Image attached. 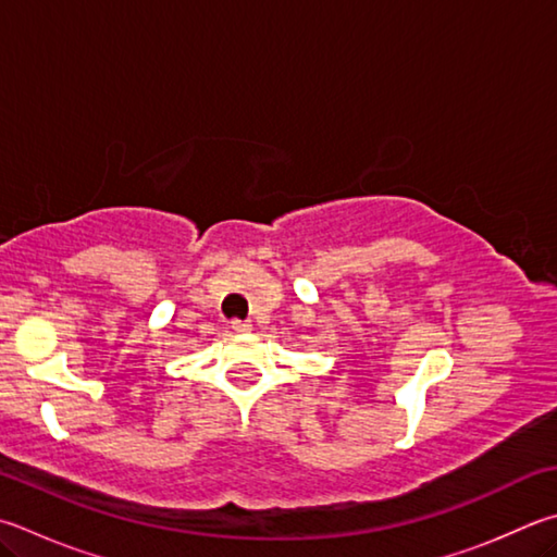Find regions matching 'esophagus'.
I'll return each mask as SVG.
<instances>
[{"instance_id": "34e87169", "label": "esophagus", "mask_w": 557, "mask_h": 557, "mask_svg": "<svg viewBox=\"0 0 557 557\" xmlns=\"http://www.w3.org/2000/svg\"><path fill=\"white\" fill-rule=\"evenodd\" d=\"M252 323L250 321H231V329H234V333H248Z\"/></svg>"}]
</instances>
